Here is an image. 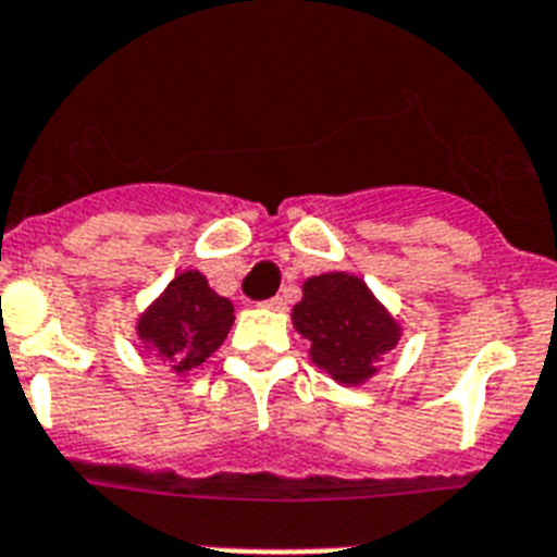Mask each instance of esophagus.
Returning a JSON list of instances; mask_svg holds the SVG:
<instances>
[{
    "instance_id": "34e87169",
    "label": "esophagus",
    "mask_w": 557,
    "mask_h": 557,
    "mask_svg": "<svg viewBox=\"0 0 557 557\" xmlns=\"http://www.w3.org/2000/svg\"><path fill=\"white\" fill-rule=\"evenodd\" d=\"M263 308H269V311H283V308H286V300H283V297H271V300L263 302Z\"/></svg>"
}]
</instances>
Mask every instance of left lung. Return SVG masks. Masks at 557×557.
Instances as JSON below:
<instances>
[{"label": "left lung", "instance_id": "1", "mask_svg": "<svg viewBox=\"0 0 557 557\" xmlns=\"http://www.w3.org/2000/svg\"><path fill=\"white\" fill-rule=\"evenodd\" d=\"M294 329L311 343L314 366L343 385H362L380 371V359L399 343L401 329L354 274L329 271L302 283L292 311Z\"/></svg>", "mask_w": 557, "mask_h": 557}]
</instances>
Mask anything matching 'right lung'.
I'll list each match as a JSON object with an SVG mask.
<instances>
[{"label": "right lung", "mask_w": 557, "mask_h": 557, "mask_svg": "<svg viewBox=\"0 0 557 557\" xmlns=\"http://www.w3.org/2000/svg\"><path fill=\"white\" fill-rule=\"evenodd\" d=\"M235 322V306L212 292L200 271H181L138 317V339L177 376L207 362Z\"/></svg>", "instance_id": "right-lung-1"}]
</instances>
